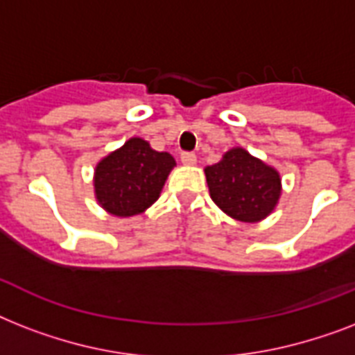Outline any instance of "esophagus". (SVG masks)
<instances>
[{
  "label": "esophagus",
  "mask_w": 355,
  "mask_h": 355,
  "mask_svg": "<svg viewBox=\"0 0 355 355\" xmlns=\"http://www.w3.org/2000/svg\"><path fill=\"white\" fill-rule=\"evenodd\" d=\"M180 160H182L184 166H195L197 164V156L193 153H182L180 155Z\"/></svg>",
  "instance_id": "esophagus-1"
}]
</instances>
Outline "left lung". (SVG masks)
<instances>
[{
  "label": "left lung",
  "instance_id": "1",
  "mask_svg": "<svg viewBox=\"0 0 355 355\" xmlns=\"http://www.w3.org/2000/svg\"><path fill=\"white\" fill-rule=\"evenodd\" d=\"M205 175L211 200L236 221H263L280 200V173L243 147L227 150Z\"/></svg>",
  "mask_w": 355,
  "mask_h": 355
}]
</instances>
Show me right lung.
Instances as JSON below:
<instances>
[{
    "label": "right lung",
    "instance_id": "right-lung-1",
    "mask_svg": "<svg viewBox=\"0 0 355 355\" xmlns=\"http://www.w3.org/2000/svg\"><path fill=\"white\" fill-rule=\"evenodd\" d=\"M177 162L144 138H130L97 162L94 191L103 210L114 217L144 214L158 200L162 188Z\"/></svg>",
    "mask_w": 355,
    "mask_h": 355
}]
</instances>
